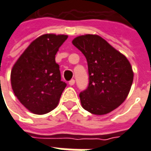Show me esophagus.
<instances>
[{
  "mask_svg": "<svg viewBox=\"0 0 151 151\" xmlns=\"http://www.w3.org/2000/svg\"><path fill=\"white\" fill-rule=\"evenodd\" d=\"M69 85H70V86H73V85H75V80H74V79H71V80L69 81Z\"/></svg>",
  "mask_w": 151,
  "mask_h": 151,
  "instance_id": "34e87169",
  "label": "esophagus"
}]
</instances>
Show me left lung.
Here are the masks:
<instances>
[{
    "label": "left lung",
    "instance_id": "left-lung-1",
    "mask_svg": "<svg viewBox=\"0 0 151 151\" xmlns=\"http://www.w3.org/2000/svg\"><path fill=\"white\" fill-rule=\"evenodd\" d=\"M73 45L85 55L89 74L87 88L80 93L81 106L96 115H103L120 106L134 80L129 61L98 35L74 38Z\"/></svg>",
    "mask_w": 151,
    "mask_h": 151
}]
</instances>
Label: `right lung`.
Listing matches in <instances>:
<instances>
[{
  "label": "right lung",
  "instance_id": "right-lung-1",
  "mask_svg": "<svg viewBox=\"0 0 151 151\" xmlns=\"http://www.w3.org/2000/svg\"><path fill=\"white\" fill-rule=\"evenodd\" d=\"M67 35L44 34L34 41L15 63L11 72L15 96L30 112L44 114L57 107L66 83L55 62Z\"/></svg>",
  "mask_w": 151,
  "mask_h": 151
}]
</instances>
